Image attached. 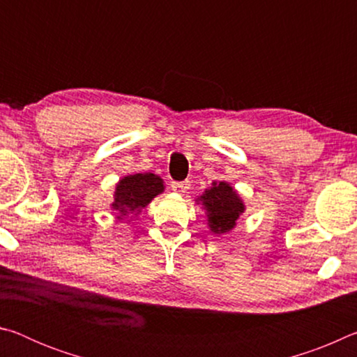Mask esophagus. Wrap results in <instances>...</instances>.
Here are the masks:
<instances>
[{
  "instance_id": "34e87169",
  "label": "esophagus",
  "mask_w": 357,
  "mask_h": 357,
  "mask_svg": "<svg viewBox=\"0 0 357 357\" xmlns=\"http://www.w3.org/2000/svg\"><path fill=\"white\" fill-rule=\"evenodd\" d=\"M189 189H190V184L187 183V181H183V183H172V190L176 193H181V195H183V193H185Z\"/></svg>"
}]
</instances>
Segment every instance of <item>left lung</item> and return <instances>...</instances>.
I'll return each mask as SVG.
<instances>
[{
	"instance_id": "1",
	"label": "left lung",
	"mask_w": 357,
	"mask_h": 357,
	"mask_svg": "<svg viewBox=\"0 0 357 357\" xmlns=\"http://www.w3.org/2000/svg\"><path fill=\"white\" fill-rule=\"evenodd\" d=\"M195 203L204 209L208 228L214 236H222L234 229L238 219L245 213V204L238 190L228 181H213Z\"/></svg>"
}]
</instances>
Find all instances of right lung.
I'll return each instance as SVG.
<instances>
[{"label": "right lung", "instance_id": "obj_1", "mask_svg": "<svg viewBox=\"0 0 357 357\" xmlns=\"http://www.w3.org/2000/svg\"><path fill=\"white\" fill-rule=\"evenodd\" d=\"M164 190L165 183L159 174L151 172L128 174L114 184L110 208L116 213V220L130 222Z\"/></svg>", "mask_w": 357, "mask_h": 357}]
</instances>
